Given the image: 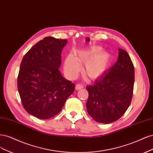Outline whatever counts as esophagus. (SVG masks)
Returning a JSON list of instances; mask_svg holds the SVG:
<instances>
[{"label": "esophagus", "instance_id": "esophagus-1", "mask_svg": "<svg viewBox=\"0 0 153 153\" xmlns=\"http://www.w3.org/2000/svg\"><path fill=\"white\" fill-rule=\"evenodd\" d=\"M82 88H83V86L82 85H81V84H77V85H76V90H79L82 89Z\"/></svg>", "mask_w": 153, "mask_h": 153}]
</instances>
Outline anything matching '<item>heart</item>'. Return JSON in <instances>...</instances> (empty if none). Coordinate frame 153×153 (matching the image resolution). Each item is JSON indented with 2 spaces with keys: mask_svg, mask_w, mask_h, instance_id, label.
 <instances>
[{
  "mask_svg": "<svg viewBox=\"0 0 153 153\" xmlns=\"http://www.w3.org/2000/svg\"><path fill=\"white\" fill-rule=\"evenodd\" d=\"M100 46H92L85 50L76 53L75 55H68L64 61V72L69 79H74L81 71L85 64L84 73L91 80H96L107 72L111 65V54L102 50Z\"/></svg>",
  "mask_w": 153,
  "mask_h": 153,
  "instance_id": "b5f03b06",
  "label": "heart"
}]
</instances>
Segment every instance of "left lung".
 <instances>
[{"label":"left lung","mask_w":153,"mask_h":153,"mask_svg":"<svg viewBox=\"0 0 153 153\" xmlns=\"http://www.w3.org/2000/svg\"><path fill=\"white\" fill-rule=\"evenodd\" d=\"M117 62L93 85L89 93L87 112L95 121L109 124L119 120L129 107L134 90L135 72L128 53L118 49Z\"/></svg>","instance_id":"obj_1"}]
</instances>
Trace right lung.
I'll return each instance as SVG.
<instances>
[{"mask_svg": "<svg viewBox=\"0 0 153 153\" xmlns=\"http://www.w3.org/2000/svg\"><path fill=\"white\" fill-rule=\"evenodd\" d=\"M67 39L46 37L23 58L18 88L26 111L39 119H50L60 112L75 85L65 79L59 70L61 54Z\"/></svg>", "mask_w": 153, "mask_h": 153, "instance_id": "add662e5", "label": "right lung"}]
</instances>
